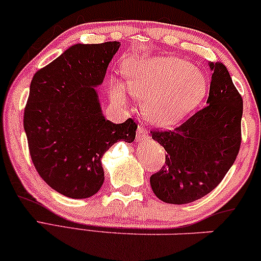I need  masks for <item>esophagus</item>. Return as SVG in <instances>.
I'll use <instances>...</instances> for the list:
<instances>
[{
	"label": "esophagus",
	"mask_w": 261,
	"mask_h": 261,
	"mask_svg": "<svg viewBox=\"0 0 261 261\" xmlns=\"http://www.w3.org/2000/svg\"><path fill=\"white\" fill-rule=\"evenodd\" d=\"M148 139H150V135H148L147 130L139 128L137 132V141H146Z\"/></svg>",
	"instance_id": "obj_1"
}]
</instances>
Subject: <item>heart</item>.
<instances>
[{
    "label": "heart",
    "instance_id": "obj_1",
    "mask_svg": "<svg viewBox=\"0 0 261 261\" xmlns=\"http://www.w3.org/2000/svg\"><path fill=\"white\" fill-rule=\"evenodd\" d=\"M124 84L110 80L111 99L126 104L128 93L144 98V114L158 126H170L182 120L201 103L207 92L204 72L178 57H129L124 63Z\"/></svg>",
    "mask_w": 261,
    "mask_h": 261
}]
</instances>
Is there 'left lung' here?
<instances>
[{
	"label": "left lung",
	"mask_w": 261,
	"mask_h": 261,
	"mask_svg": "<svg viewBox=\"0 0 261 261\" xmlns=\"http://www.w3.org/2000/svg\"><path fill=\"white\" fill-rule=\"evenodd\" d=\"M212 72L207 106L172 130L151 132L167 151L165 164L150 177L155 197L182 205L205 197L224 178L241 145L243 103L226 67Z\"/></svg>",
	"instance_id": "left-lung-1"
}]
</instances>
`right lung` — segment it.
I'll return each mask as SVG.
<instances>
[{"label":"right lung","instance_id":"obj_1","mask_svg":"<svg viewBox=\"0 0 261 261\" xmlns=\"http://www.w3.org/2000/svg\"><path fill=\"white\" fill-rule=\"evenodd\" d=\"M120 42L72 45L31 81L23 128L40 177L68 198H90L104 182L101 157L117 141L133 143L137 123L106 120L96 87Z\"/></svg>","mask_w":261,"mask_h":261}]
</instances>
